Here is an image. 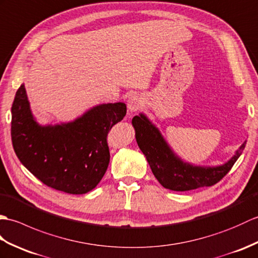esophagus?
I'll return each mask as SVG.
<instances>
[{
  "label": "esophagus",
  "instance_id": "1",
  "mask_svg": "<svg viewBox=\"0 0 258 258\" xmlns=\"http://www.w3.org/2000/svg\"><path fill=\"white\" fill-rule=\"evenodd\" d=\"M144 105V100H142L141 97L137 94H130L127 100V106H128V111L135 112Z\"/></svg>",
  "mask_w": 258,
  "mask_h": 258
}]
</instances>
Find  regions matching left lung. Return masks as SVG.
Instances as JSON below:
<instances>
[{
  "instance_id": "1",
  "label": "left lung",
  "mask_w": 258,
  "mask_h": 258,
  "mask_svg": "<svg viewBox=\"0 0 258 258\" xmlns=\"http://www.w3.org/2000/svg\"><path fill=\"white\" fill-rule=\"evenodd\" d=\"M136 140L147 158L152 173L160 184L172 191H188L211 186L224 177L241 156L246 141L227 162L221 165H196L182 160L171 149L160 130L145 113L133 118Z\"/></svg>"
}]
</instances>
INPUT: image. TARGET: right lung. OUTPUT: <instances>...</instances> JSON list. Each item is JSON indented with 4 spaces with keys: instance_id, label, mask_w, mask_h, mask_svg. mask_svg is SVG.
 <instances>
[{
    "instance_id": "right-lung-1",
    "label": "right lung",
    "mask_w": 258,
    "mask_h": 258,
    "mask_svg": "<svg viewBox=\"0 0 258 258\" xmlns=\"http://www.w3.org/2000/svg\"><path fill=\"white\" fill-rule=\"evenodd\" d=\"M11 136L21 163L55 190L85 194L106 173L110 160L107 135L127 112L124 102L100 104L70 122L39 124L24 84L12 105Z\"/></svg>"
}]
</instances>
